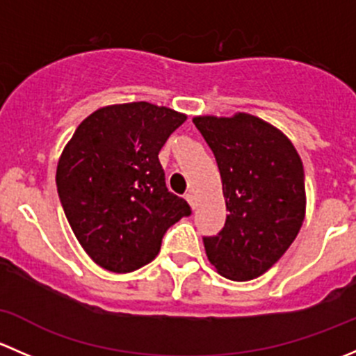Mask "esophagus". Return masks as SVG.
Instances as JSON below:
<instances>
[{
  "label": "esophagus",
  "instance_id": "34e87169",
  "mask_svg": "<svg viewBox=\"0 0 356 356\" xmlns=\"http://www.w3.org/2000/svg\"><path fill=\"white\" fill-rule=\"evenodd\" d=\"M184 196H186V200H188V203L195 208V195H193V191H188Z\"/></svg>",
  "mask_w": 356,
  "mask_h": 356
}]
</instances>
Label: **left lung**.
<instances>
[{"label": "left lung", "instance_id": "8db88e82", "mask_svg": "<svg viewBox=\"0 0 356 356\" xmlns=\"http://www.w3.org/2000/svg\"><path fill=\"white\" fill-rule=\"evenodd\" d=\"M217 160L229 215L204 251L232 281L265 274L294 241L305 218V172L293 143L274 125L248 113L195 117Z\"/></svg>", "mask_w": 356, "mask_h": 356}]
</instances>
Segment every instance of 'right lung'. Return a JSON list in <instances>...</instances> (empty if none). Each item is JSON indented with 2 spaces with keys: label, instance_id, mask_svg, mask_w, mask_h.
Listing matches in <instances>:
<instances>
[{
  "label": "right lung",
  "instance_id": "obj_1",
  "mask_svg": "<svg viewBox=\"0 0 356 356\" xmlns=\"http://www.w3.org/2000/svg\"><path fill=\"white\" fill-rule=\"evenodd\" d=\"M186 115L152 103L96 110L81 122L56 168L75 238L99 267L138 270L160 251L170 225L191 215L165 186L158 153Z\"/></svg>",
  "mask_w": 356,
  "mask_h": 356
}]
</instances>
